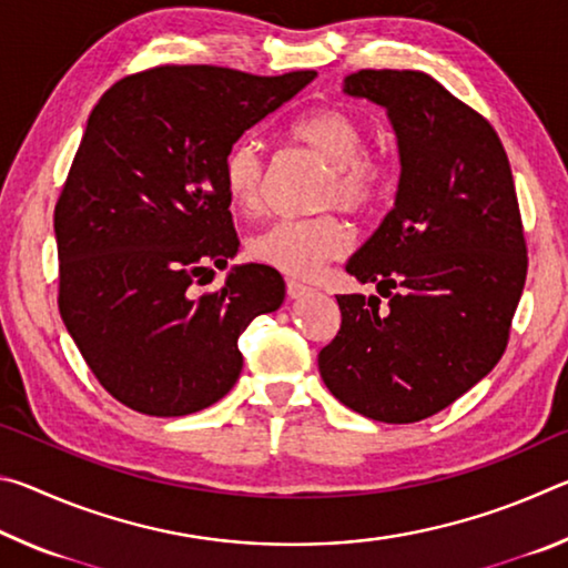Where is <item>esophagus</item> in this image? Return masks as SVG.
<instances>
[{
    "label": "esophagus",
    "mask_w": 568,
    "mask_h": 568,
    "mask_svg": "<svg viewBox=\"0 0 568 568\" xmlns=\"http://www.w3.org/2000/svg\"><path fill=\"white\" fill-rule=\"evenodd\" d=\"M285 291H287V297H293V301H295V297H303V295L311 293L313 287L303 285L301 281H287V283H285Z\"/></svg>",
    "instance_id": "obj_1"
}]
</instances>
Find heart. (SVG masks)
Segmentation results:
<instances>
[{
	"label": "heart",
	"instance_id": "heart-1",
	"mask_svg": "<svg viewBox=\"0 0 568 568\" xmlns=\"http://www.w3.org/2000/svg\"><path fill=\"white\" fill-rule=\"evenodd\" d=\"M291 140L313 152L328 165L318 203L341 205L353 215L376 210L396 182L390 155L365 148L363 122L341 108H315L301 114L287 128ZM223 187L227 203L237 213H255L265 187V155L255 140H237L223 158ZM353 233L335 213L315 217L275 220L250 237L247 253L253 261L275 267L291 277H313L321 267L351 250Z\"/></svg>",
	"mask_w": 568,
	"mask_h": 568
}]
</instances>
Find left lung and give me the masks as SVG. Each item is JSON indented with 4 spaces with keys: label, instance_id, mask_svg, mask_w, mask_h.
I'll use <instances>...</instances> for the list:
<instances>
[{
    "label": "left lung",
    "instance_id": "obj_1",
    "mask_svg": "<svg viewBox=\"0 0 568 568\" xmlns=\"http://www.w3.org/2000/svg\"><path fill=\"white\" fill-rule=\"evenodd\" d=\"M343 90L388 110L400 182L396 205L345 265L388 307L338 295L341 331L318 368L361 416L416 423L501 361L528 271L521 210L491 122L434 77L358 70Z\"/></svg>",
    "mask_w": 568,
    "mask_h": 568
}]
</instances>
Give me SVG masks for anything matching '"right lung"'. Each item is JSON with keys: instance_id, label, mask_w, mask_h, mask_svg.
Returning a JSON list of instances; mask_svg holds the SVG:
<instances>
[{"instance_id": "right-lung-1", "label": "right lung", "mask_w": 568, "mask_h": 568, "mask_svg": "<svg viewBox=\"0 0 568 568\" xmlns=\"http://www.w3.org/2000/svg\"><path fill=\"white\" fill-rule=\"evenodd\" d=\"M313 77L160 64L122 77L94 104L54 205L57 303L122 406L187 416L235 386L237 338L281 307L285 283L250 263L195 295L240 245L220 170L230 145Z\"/></svg>"}]
</instances>
